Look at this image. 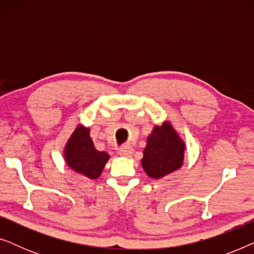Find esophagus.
Masks as SVG:
<instances>
[{
  "mask_svg": "<svg viewBox=\"0 0 254 254\" xmlns=\"http://www.w3.org/2000/svg\"><path fill=\"white\" fill-rule=\"evenodd\" d=\"M118 154L121 155V156H126V157H129V156L133 154V149H131L130 147L120 148L119 150H118Z\"/></svg>",
  "mask_w": 254,
  "mask_h": 254,
  "instance_id": "esophagus-1",
  "label": "esophagus"
}]
</instances>
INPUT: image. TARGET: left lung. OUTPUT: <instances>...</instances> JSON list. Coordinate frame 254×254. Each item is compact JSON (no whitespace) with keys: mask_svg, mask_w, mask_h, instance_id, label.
Returning a JSON list of instances; mask_svg holds the SVG:
<instances>
[{"mask_svg":"<svg viewBox=\"0 0 254 254\" xmlns=\"http://www.w3.org/2000/svg\"><path fill=\"white\" fill-rule=\"evenodd\" d=\"M186 144L170 121L152 128L141 159L144 172L152 179H161L182 168Z\"/></svg>","mask_w":254,"mask_h":254,"instance_id":"8db88e82","label":"left lung"}]
</instances>
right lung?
Instances as JSON below:
<instances>
[{
    "label": "right lung",
    "instance_id": "1",
    "mask_svg": "<svg viewBox=\"0 0 254 254\" xmlns=\"http://www.w3.org/2000/svg\"><path fill=\"white\" fill-rule=\"evenodd\" d=\"M64 158L72 171L89 179H98L110 155L97 150L90 136V128L78 124L64 145Z\"/></svg>",
    "mask_w": 254,
    "mask_h": 254
}]
</instances>
